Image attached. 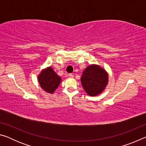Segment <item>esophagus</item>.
Segmentation results:
<instances>
[{"label": "esophagus", "instance_id": "esophagus-1", "mask_svg": "<svg viewBox=\"0 0 146 146\" xmlns=\"http://www.w3.org/2000/svg\"><path fill=\"white\" fill-rule=\"evenodd\" d=\"M69 77H70V78H73V76H74V75H73V74H69Z\"/></svg>", "mask_w": 146, "mask_h": 146}]
</instances>
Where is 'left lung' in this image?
I'll use <instances>...</instances> for the list:
<instances>
[{"mask_svg":"<svg viewBox=\"0 0 146 146\" xmlns=\"http://www.w3.org/2000/svg\"><path fill=\"white\" fill-rule=\"evenodd\" d=\"M80 80L88 95L97 96L105 90L108 82V75L100 66L92 64L84 70Z\"/></svg>","mask_w":146,"mask_h":146,"instance_id":"8db88e82","label":"left lung"}]
</instances>
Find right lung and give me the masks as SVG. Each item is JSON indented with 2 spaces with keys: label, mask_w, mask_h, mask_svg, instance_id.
Wrapping results in <instances>:
<instances>
[{
  "label": "right lung",
  "mask_w": 146,
  "mask_h": 146,
  "mask_svg": "<svg viewBox=\"0 0 146 146\" xmlns=\"http://www.w3.org/2000/svg\"><path fill=\"white\" fill-rule=\"evenodd\" d=\"M61 78L56 74L51 67H48L41 71L38 76L40 87L47 93H53L61 82Z\"/></svg>",
  "instance_id": "right-lung-1"
}]
</instances>
